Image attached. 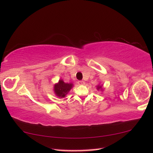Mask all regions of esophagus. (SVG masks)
I'll use <instances>...</instances> for the list:
<instances>
[{"label": "esophagus", "instance_id": "esophagus-1", "mask_svg": "<svg viewBox=\"0 0 153 153\" xmlns=\"http://www.w3.org/2000/svg\"><path fill=\"white\" fill-rule=\"evenodd\" d=\"M77 83L79 85H83L85 83V81H78Z\"/></svg>", "mask_w": 153, "mask_h": 153}]
</instances>
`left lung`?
<instances>
[{"label": "left lung", "mask_w": 153, "mask_h": 153, "mask_svg": "<svg viewBox=\"0 0 153 153\" xmlns=\"http://www.w3.org/2000/svg\"><path fill=\"white\" fill-rule=\"evenodd\" d=\"M97 89L98 90V91H99V90H100L102 92L103 91H104V88H103V85H100V84H99L98 85H97Z\"/></svg>", "instance_id": "8db88e82"}]
</instances>
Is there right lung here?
I'll use <instances>...</instances> for the list:
<instances>
[{
	"label": "right lung",
	"instance_id": "obj_1",
	"mask_svg": "<svg viewBox=\"0 0 153 153\" xmlns=\"http://www.w3.org/2000/svg\"><path fill=\"white\" fill-rule=\"evenodd\" d=\"M73 87V83H65L62 79H59V82L53 86V91L57 97L65 98Z\"/></svg>",
	"mask_w": 153,
	"mask_h": 153
}]
</instances>
